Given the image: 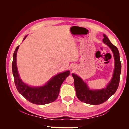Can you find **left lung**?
<instances>
[{
  "label": "left lung",
  "mask_w": 129,
  "mask_h": 129,
  "mask_svg": "<svg viewBox=\"0 0 129 129\" xmlns=\"http://www.w3.org/2000/svg\"><path fill=\"white\" fill-rule=\"evenodd\" d=\"M103 41L111 49L114 53L115 62L113 77L106 88L96 90H90L86 83H85L79 76L76 74H72L74 79V86L76 96L82 102L89 104L98 105L105 102L116 92L119 83L122 65L119 51L117 48L112 44L105 34H103Z\"/></svg>",
  "instance_id": "8db88e82"
}]
</instances>
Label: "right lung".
<instances>
[{"mask_svg": "<svg viewBox=\"0 0 129 129\" xmlns=\"http://www.w3.org/2000/svg\"><path fill=\"white\" fill-rule=\"evenodd\" d=\"M26 36L24 40L26 38ZM19 46L15 49L13 56L12 69L15 85L19 92L33 104L43 105L54 102L58 96L61 84L70 75L69 71L53 77L46 85L40 87H30L24 83L19 77L17 67V54Z\"/></svg>", "mask_w": 129, "mask_h": 129, "instance_id": "obj_1", "label": "right lung"}]
</instances>
